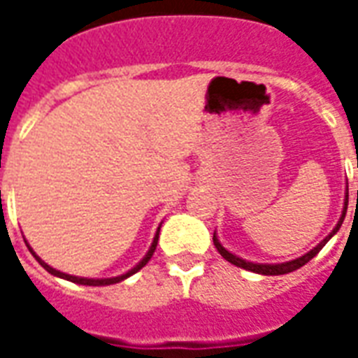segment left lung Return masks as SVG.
Listing matches in <instances>:
<instances>
[{
	"mask_svg": "<svg viewBox=\"0 0 358 358\" xmlns=\"http://www.w3.org/2000/svg\"><path fill=\"white\" fill-rule=\"evenodd\" d=\"M347 203H349V187H345V201H343V210H341V217H339L338 224H336V228L331 230L326 238H324L316 248H313L308 253H305V255L297 257V259H293V261H285V263H274V264H266V263H251V261H245V259H241V257L234 255V253H230L228 249L222 248V243L218 241L217 238V232H215V236H213V241H215V248H217V251L220 253V255L224 257L228 263L236 264V266H240V268H245L249 270V272H255V274H263V276H280V274H287V272H293V270L301 268L303 264H307L313 257L318 255V251L328 243V241L338 234V230L341 228V224H343V218H345V213H347Z\"/></svg>",
	"mask_w": 358,
	"mask_h": 358,
	"instance_id": "obj_1",
	"label": "left lung"
}]
</instances>
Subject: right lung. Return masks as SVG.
<instances>
[{
    "label": "right lung",
    "mask_w": 358,
    "mask_h": 358,
    "mask_svg": "<svg viewBox=\"0 0 358 358\" xmlns=\"http://www.w3.org/2000/svg\"><path fill=\"white\" fill-rule=\"evenodd\" d=\"M159 232H161V226L157 228L155 238H153V243H151V248H149V251H148V253H145V257L141 259L140 263L136 264L134 268L128 270V272H124V274H120V276H115V278H80V276H71V274H65V272H61V270L53 268V266H50V264L45 263V261H42V259H40V257H38L34 253V249L28 245V241H27V248L30 249V253L34 255L36 261L42 264L43 268L48 270L50 274H53V276L63 278V280H69V282H74V284H80V285H110V284H118V282H122V280H126V278H130V276H132V274H136L138 270H141V268H143V266H145V264H148L149 259H151V257H153V253H155L157 241H159Z\"/></svg>",
    "instance_id": "1"
}]
</instances>
